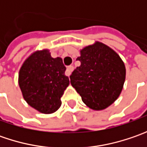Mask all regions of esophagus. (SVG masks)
<instances>
[{
	"mask_svg": "<svg viewBox=\"0 0 147 147\" xmlns=\"http://www.w3.org/2000/svg\"><path fill=\"white\" fill-rule=\"evenodd\" d=\"M73 70H74V66H72V65L69 66V67L67 68L66 71H65V75H66V76L69 77V75L71 74V73L73 72Z\"/></svg>",
	"mask_w": 147,
	"mask_h": 147,
	"instance_id": "34e87169",
	"label": "esophagus"
}]
</instances>
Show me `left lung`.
<instances>
[{
    "instance_id": "left-lung-1",
    "label": "left lung",
    "mask_w": 147,
    "mask_h": 147,
    "mask_svg": "<svg viewBox=\"0 0 147 147\" xmlns=\"http://www.w3.org/2000/svg\"><path fill=\"white\" fill-rule=\"evenodd\" d=\"M77 60L81 65L70 75L71 85L90 109H106L118 99L123 88V61L115 51L97 41L81 49Z\"/></svg>"
}]
</instances>
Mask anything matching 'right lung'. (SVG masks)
<instances>
[{
	"instance_id": "1",
	"label": "right lung",
	"mask_w": 147,
	"mask_h": 147,
	"mask_svg": "<svg viewBox=\"0 0 147 147\" xmlns=\"http://www.w3.org/2000/svg\"><path fill=\"white\" fill-rule=\"evenodd\" d=\"M61 58H53L48 49L37 50L24 61L19 72L23 97L42 114H52L61 105V96L69 85Z\"/></svg>"
}]
</instances>
